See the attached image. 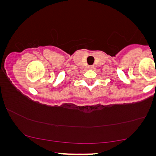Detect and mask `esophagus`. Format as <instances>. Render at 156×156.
<instances>
[{
    "mask_svg": "<svg viewBox=\"0 0 156 156\" xmlns=\"http://www.w3.org/2000/svg\"><path fill=\"white\" fill-rule=\"evenodd\" d=\"M94 69V66H88V69Z\"/></svg>",
    "mask_w": 156,
    "mask_h": 156,
    "instance_id": "obj_1",
    "label": "esophagus"
}]
</instances>
